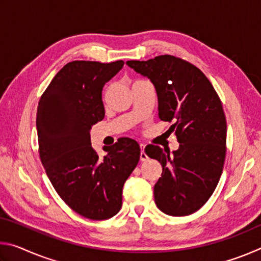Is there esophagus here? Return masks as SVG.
Wrapping results in <instances>:
<instances>
[{
	"label": "esophagus",
	"mask_w": 261,
	"mask_h": 261,
	"mask_svg": "<svg viewBox=\"0 0 261 261\" xmlns=\"http://www.w3.org/2000/svg\"><path fill=\"white\" fill-rule=\"evenodd\" d=\"M140 148H141V152H140V161H146L148 156L147 154L144 152V148H145V145L144 144H140Z\"/></svg>",
	"instance_id": "obj_1"
}]
</instances>
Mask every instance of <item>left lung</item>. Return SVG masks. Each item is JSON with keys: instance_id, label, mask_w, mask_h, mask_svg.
I'll return each instance as SVG.
<instances>
[{"instance_id": "obj_1", "label": "left lung", "mask_w": 261, "mask_h": 261, "mask_svg": "<svg viewBox=\"0 0 261 261\" xmlns=\"http://www.w3.org/2000/svg\"><path fill=\"white\" fill-rule=\"evenodd\" d=\"M126 64L153 83L159 117L173 123L179 143L170 153L155 145L145 148L162 166L154 185L158 208L171 216L197 212L213 194L226 159L227 122L213 85L193 64L171 55Z\"/></svg>"}]
</instances>
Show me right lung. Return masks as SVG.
Listing matches in <instances>:
<instances>
[{"label": "right lung", "instance_id": "right-lung-1", "mask_svg": "<svg viewBox=\"0 0 261 261\" xmlns=\"http://www.w3.org/2000/svg\"><path fill=\"white\" fill-rule=\"evenodd\" d=\"M124 65L73 61L53 78L39 101V154L48 178L65 204L91 220L120 212L122 190L140 158L136 140L120 138L99 158L90 131L103 120L102 88Z\"/></svg>", "mask_w": 261, "mask_h": 261}]
</instances>
